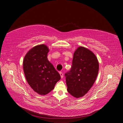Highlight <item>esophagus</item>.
<instances>
[{
  "label": "esophagus",
  "instance_id": "34e87169",
  "mask_svg": "<svg viewBox=\"0 0 123 123\" xmlns=\"http://www.w3.org/2000/svg\"><path fill=\"white\" fill-rule=\"evenodd\" d=\"M59 74L61 75V78H63V77H64V75H63V73L62 72H59Z\"/></svg>",
  "mask_w": 123,
  "mask_h": 123
}]
</instances>
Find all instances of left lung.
<instances>
[{
    "mask_svg": "<svg viewBox=\"0 0 123 123\" xmlns=\"http://www.w3.org/2000/svg\"><path fill=\"white\" fill-rule=\"evenodd\" d=\"M98 62L91 51L79 47L74 52L72 66L65 73L67 91L74 97H82L90 90L97 77Z\"/></svg>",
    "mask_w": 123,
    "mask_h": 123,
    "instance_id": "left-lung-1",
    "label": "left lung"
}]
</instances>
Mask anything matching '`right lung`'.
<instances>
[{
	"mask_svg": "<svg viewBox=\"0 0 123 123\" xmlns=\"http://www.w3.org/2000/svg\"><path fill=\"white\" fill-rule=\"evenodd\" d=\"M49 48L45 44L35 46L26 54L23 61L25 79L35 92L46 95L61 80V75L48 61Z\"/></svg>",
	"mask_w": 123,
	"mask_h": 123,
	"instance_id": "add662e5",
	"label": "right lung"
}]
</instances>
